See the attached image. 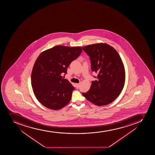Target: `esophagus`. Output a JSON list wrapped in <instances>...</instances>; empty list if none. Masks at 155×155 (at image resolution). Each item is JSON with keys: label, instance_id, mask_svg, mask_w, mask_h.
Returning <instances> with one entry per match:
<instances>
[{"label": "esophagus", "instance_id": "34e87169", "mask_svg": "<svg viewBox=\"0 0 155 155\" xmlns=\"http://www.w3.org/2000/svg\"><path fill=\"white\" fill-rule=\"evenodd\" d=\"M80 83H77V84H76V87L77 88H78L80 87Z\"/></svg>", "mask_w": 155, "mask_h": 155}]
</instances>
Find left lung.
<instances>
[{
  "label": "left lung",
  "mask_w": 155,
  "mask_h": 155,
  "mask_svg": "<svg viewBox=\"0 0 155 155\" xmlns=\"http://www.w3.org/2000/svg\"><path fill=\"white\" fill-rule=\"evenodd\" d=\"M89 57L92 72L97 73L91 87L82 95L98 106L112 103L124 87L125 73L124 64L114 48L106 43H97L82 47Z\"/></svg>",
  "instance_id": "obj_1"
}]
</instances>
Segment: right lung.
<instances>
[{
    "label": "right lung",
    "mask_w": 155,
    "mask_h": 155,
    "mask_svg": "<svg viewBox=\"0 0 155 155\" xmlns=\"http://www.w3.org/2000/svg\"><path fill=\"white\" fill-rule=\"evenodd\" d=\"M82 52L81 47L57 45L40 54L33 68L31 84L34 94L42 105L58 110L70 101L74 87L61 74Z\"/></svg>",
    "instance_id": "1"
}]
</instances>
